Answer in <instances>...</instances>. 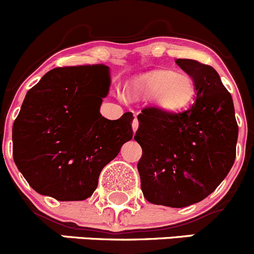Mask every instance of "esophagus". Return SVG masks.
<instances>
[{"instance_id":"obj_1","label":"esophagus","mask_w":254,"mask_h":254,"mask_svg":"<svg viewBox=\"0 0 254 254\" xmlns=\"http://www.w3.org/2000/svg\"><path fill=\"white\" fill-rule=\"evenodd\" d=\"M131 127H132V130H134V132L136 131V130H137V127H139V120H137L136 115H135V119L132 120V124H131Z\"/></svg>"}]
</instances>
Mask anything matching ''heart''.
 <instances>
[{
	"label": "heart",
	"instance_id": "obj_1",
	"mask_svg": "<svg viewBox=\"0 0 254 254\" xmlns=\"http://www.w3.org/2000/svg\"><path fill=\"white\" fill-rule=\"evenodd\" d=\"M193 79L182 72L157 70L142 76L129 88V96L148 101L162 112H175L190 101Z\"/></svg>",
	"mask_w": 254,
	"mask_h": 254
}]
</instances>
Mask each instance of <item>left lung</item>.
Masks as SVG:
<instances>
[{
  "label": "left lung",
  "mask_w": 254,
  "mask_h": 254,
  "mask_svg": "<svg viewBox=\"0 0 254 254\" xmlns=\"http://www.w3.org/2000/svg\"><path fill=\"white\" fill-rule=\"evenodd\" d=\"M193 79L195 101L181 113L145 108L134 139L141 190L156 205L184 207L205 199L229 175L236 157L234 101L211 66L177 59Z\"/></svg>",
  "instance_id": "obj_1"
}]
</instances>
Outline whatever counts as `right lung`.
Returning <instances> with one entry per match:
<instances>
[{
    "label": "right lung",
    "instance_id": "right-lung-1",
    "mask_svg": "<svg viewBox=\"0 0 254 254\" xmlns=\"http://www.w3.org/2000/svg\"><path fill=\"white\" fill-rule=\"evenodd\" d=\"M111 87L106 65L50 70L25 94L12 129L13 160L42 195L84 200L102 170L131 140L132 113L117 120L99 108Z\"/></svg>",
    "mask_w": 254,
    "mask_h": 254
}]
</instances>
